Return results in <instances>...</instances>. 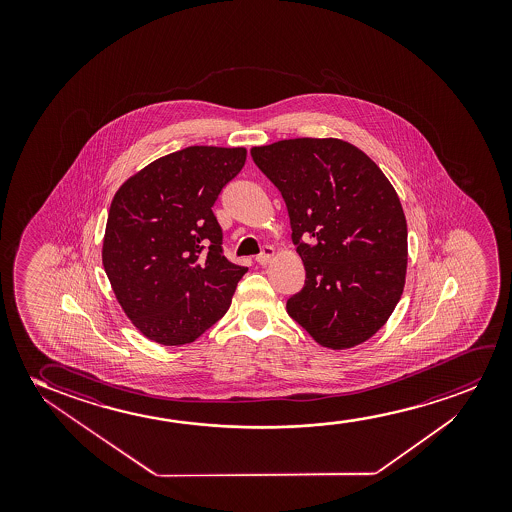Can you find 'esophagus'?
<instances>
[{
	"mask_svg": "<svg viewBox=\"0 0 512 512\" xmlns=\"http://www.w3.org/2000/svg\"><path fill=\"white\" fill-rule=\"evenodd\" d=\"M274 255V248L273 246L266 245L264 248H262V253L260 255H257L255 257V260L259 262L260 266H266V264H269L271 262V259H273Z\"/></svg>",
	"mask_w": 512,
	"mask_h": 512,
	"instance_id": "esophagus-1",
	"label": "esophagus"
}]
</instances>
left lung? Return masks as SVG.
Returning a JSON list of instances; mask_svg holds the SVG:
<instances>
[{
	"label": "left lung",
	"mask_w": 512,
	"mask_h": 512,
	"mask_svg": "<svg viewBox=\"0 0 512 512\" xmlns=\"http://www.w3.org/2000/svg\"><path fill=\"white\" fill-rule=\"evenodd\" d=\"M287 204L292 241L306 269L288 315L332 350L374 336L399 302L407 224L376 162L336 138H295L250 150Z\"/></svg>",
	"instance_id": "left-lung-1"
}]
</instances>
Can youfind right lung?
Segmentation results:
<instances>
[{"mask_svg":"<svg viewBox=\"0 0 512 512\" xmlns=\"http://www.w3.org/2000/svg\"><path fill=\"white\" fill-rule=\"evenodd\" d=\"M245 161L246 148H183L113 197L103 266L124 313L155 343H192L231 306L248 267L225 259L211 208Z\"/></svg>","mask_w":512,"mask_h":512,"instance_id":"obj_1","label":"right lung"}]
</instances>
